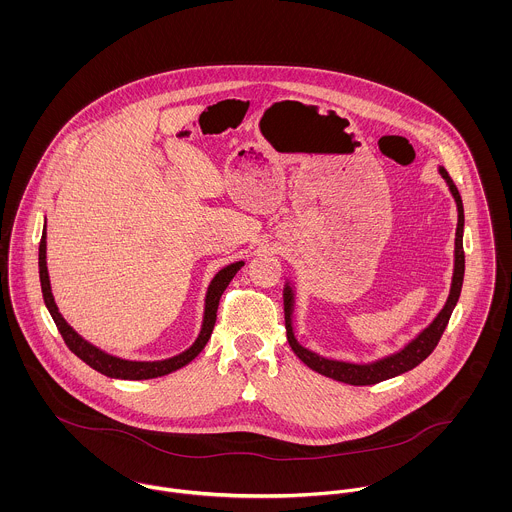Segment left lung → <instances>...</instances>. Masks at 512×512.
<instances>
[{
  "label": "left lung",
  "mask_w": 512,
  "mask_h": 512,
  "mask_svg": "<svg viewBox=\"0 0 512 512\" xmlns=\"http://www.w3.org/2000/svg\"><path fill=\"white\" fill-rule=\"evenodd\" d=\"M441 177L445 179L455 205H457V230H455V264H453V278H451V290L447 295V301L443 305V309L439 311L438 317L416 337L412 339L402 351L388 355L380 361L374 363H366V365H355V363H343V361H333V359H325L319 357L317 353L301 347L293 335L292 327V311H293V290L286 284L284 288V311H286V331H288V343L292 347L293 353L309 366L315 372L329 376L333 380L345 382V384H353V386H366V384H376L388 378H394L402 372L412 370L414 366L420 365L422 361H426L432 351L438 347L439 339L449 323V317L453 313V307L459 299L461 286H463V274H465V254H463V203H461V195L455 187V183L451 181L449 173L439 167Z\"/></svg>",
  "instance_id": "left-lung-1"
}]
</instances>
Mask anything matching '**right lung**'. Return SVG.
Listing matches in <instances>:
<instances>
[{"label":"right lung","mask_w":512,"mask_h":512,"mask_svg":"<svg viewBox=\"0 0 512 512\" xmlns=\"http://www.w3.org/2000/svg\"><path fill=\"white\" fill-rule=\"evenodd\" d=\"M244 266V262H234L228 264L226 268H222L219 274L213 278L207 299H205V317H203V327L201 333L197 337V341L181 355L165 359V361H124L118 357H112L104 351H100L98 347L90 345L88 341H84L73 327L65 321V317L59 313V307L55 303V297L51 293V282H49V272H47V234L43 230L41 242H39V278H41V292L45 305L59 329V333L63 335L67 347L73 351L74 355L84 361L86 365L94 370H98L104 376L110 378H122V380H147V378H157V376H165L181 366L189 365L207 345V341L211 339V333L215 329V321H217V309H219L220 295L228 288L230 280L236 276V272Z\"/></svg>","instance_id":"add662e5"}]
</instances>
